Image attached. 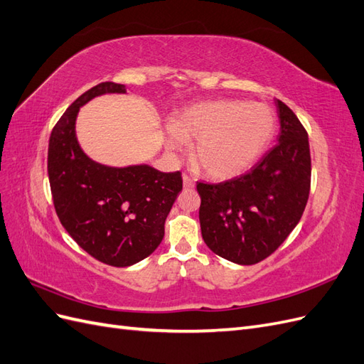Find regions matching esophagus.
I'll use <instances>...</instances> for the list:
<instances>
[{
  "instance_id": "1",
  "label": "esophagus",
  "mask_w": 364,
  "mask_h": 364,
  "mask_svg": "<svg viewBox=\"0 0 364 364\" xmlns=\"http://www.w3.org/2000/svg\"><path fill=\"white\" fill-rule=\"evenodd\" d=\"M182 179H183V188H193L194 181L190 178L188 174H183Z\"/></svg>"
}]
</instances>
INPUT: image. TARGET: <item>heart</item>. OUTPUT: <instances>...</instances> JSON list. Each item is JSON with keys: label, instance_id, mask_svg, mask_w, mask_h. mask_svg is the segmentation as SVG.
Masks as SVG:
<instances>
[{"label": "heart", "instance_id": "heart-1", "mask_svg": "<svg viewBox=\"0 0 364 364\" xmlns=\"http://www.w3.org/2000/svg\"><path fill=\"white\" fill-rule=\"evenodd\" d=\"M277 126L272 107L243 100L203 102L174 117L167 144L179 150L193 141V161L215 179L243 173L267 147Z\"/></svg>", "mask_w": 364, "mask_h": 364}]
</instances>
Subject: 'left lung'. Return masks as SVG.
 Wrapping results in <instances>:
<instances>
[{"instance_id":"1","label":"left lung","mask_w":364,"mask_h":364,"mask_svg":"<svg viewBox=\"0 0 364 364\" xmlns=\"http://www.w3.org/2000/svg\"><path fill=\"white\" fill-rule=\"evenodd\" d=\"M281 134L253 167L220 183L197 182L202 237L215 255L241 266L270 257L299 223L311 186L308 134L278 100Z\"/></svg>"}]
</instances>
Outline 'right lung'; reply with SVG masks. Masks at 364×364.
<instances>
[{"instance_id": "right-lung-1", "label": "right lung", "mask_w": 364, "mask_h": 364, "mask_svg": "<svg viewBox=\"0 0 364 364\" xmlns=\"http://www.w3.org/2000/svg\"><path fill=\"white\" fill-rule=\"evenodd\" d=\"M124 85L103 82L82 94L59 118L48 144V179L62 226L85 252L107 266L127 267L161 245L164 225L182 190L181 171L149 165L114 168L87 158L75 138L80 106Z\"/></svg>"}]
</instances>
